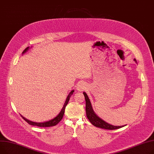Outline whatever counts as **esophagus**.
<instances>
[{
	"instance_id": "obj_1",
	"label": "esophagus",
	"mask_w": 154,
	"mask_h": 154,
	"mask_svg": "<svg viewBox=\"0 0 154 154\" xmlns=\"http://www.w3.org/2000/svg\"><path fill=\"white\" fill-rule=\"evenodd\" d=\"M86 85L84 83H80L78 85L77 89H78V90L79 91H83V90H85L86 89Z\"/></svg>"
}]
</instances>
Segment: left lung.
Instances as JSON below:
<instances>
[{"label": "left lung", "mask_w": 154, "mask_h": 154, "mask_svg": "<svg viewBox=\"0 0 154 154\" xmlns=\"http://www.w3.org/2000/svg\"><path fill=\"white\" fill-rule=\"evenodd\" d=\"M134 61L137 63V61L135 59H134ZM83 94L85 97L86 101V116L89 121L91 122V123L96 126L97 128H99L101 129H105L108 130H114L117 129L121 128L124 127L125 125H121V126H116L111 125L110 124H108L102 119H101L94 111L92 104L90 99H89L87 94L85 92H83Z\"/></svg>", "instance_id": "8db88e82"}]
</instances>
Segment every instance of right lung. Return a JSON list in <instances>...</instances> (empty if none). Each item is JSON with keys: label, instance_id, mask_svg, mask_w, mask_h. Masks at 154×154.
Masks as SVG:
<instances>
[{"label": "right lung", "instance_id": "obj_1", "mask_svg": "<svg viewBox=\"0 0 154 154\" xmlns=\"http://www.w3.org/2000/svg\"><path fill=\"white\" fill-rule=\"evenodd\" d=\"M32 48V47H31ZM30 49V47H28L27 48H26L24 51L22 52V55L23 54H24L25 53H26L27 51H28ZM75 91V90H71V92H69V94L68 95L66 99V101L65 102V104L64 105H63V107L61 109L60 112L56 116L54 117V118L49 120V121H45V122H33V121H31L29 119H26L25 117H24L23 116H22L21 114V117H22V118L26 122H28L30 125H36V126H38V127H45V128H47V127H51V126H54L57 125L63 118V115H64V113H65V107L66 106V105L68 104V102H69V98L71 97V96L73 94Z\"/></svg>", "mask_w": 154, "mask_h": 154}]
</instances>
